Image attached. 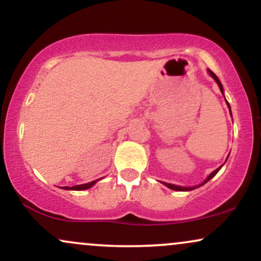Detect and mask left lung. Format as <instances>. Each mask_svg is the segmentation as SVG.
<instances>
[{
	"mask_svg": "<svg viewBox=\"0 0 261 261\" xmlns=\"http://www.w3.org/2000/svg\"><path fill=\"white\" fill-rule=\"evenodd\" d=\"M208 73H210V76L212 77V79H214L215 81H216V83L218 85V87H220V89H221V92H222V94H223V87H222V83L220 82V80H218V77L216 76V74H215L214 72H212L211 70H208ZM227 106H228V108H229V103L228 101H227ZM229 112H230V108H229ZM221 168H222V166L221 167H218V168L216 169V170H214V172L211 173V174H210L207 178H206V180L202 182V184H200V185H197V187H190V188H184V187H179V185H174V184H168V182H163L164 185H166V187H168L169 189H172V190H176V191H189V190H194V189H196V188H199V187H201V185H203L205 184V182H207L210 179H212L214 178L215 175L217 174L218 173V170H220Z\"/></svg>",
	"mask_w": 261,
	"mask_h": 261,
	"instance_id": "obj_1",
	"label": "left lung"
}]
</instances>
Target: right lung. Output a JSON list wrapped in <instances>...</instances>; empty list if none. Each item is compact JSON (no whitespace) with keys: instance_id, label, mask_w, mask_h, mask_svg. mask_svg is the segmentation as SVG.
<instances>
[{"instance_id":"add662e5","label":"right lung","mask_w":261,"mask_h":261,"mask_svg":"<svg viewBox=\"0 0 261 261\" xmlns=\"http://www.w3.org/2000/svg\"><path fill=\"white\" fill-rule=\"evenodd\" d=\"M98 180H93L91 182H87V184H82V185H76V187H64L62 189H65V190H86V189H89L92 188L93 185L95 184Z\"/></svg>"}]
</instances>
